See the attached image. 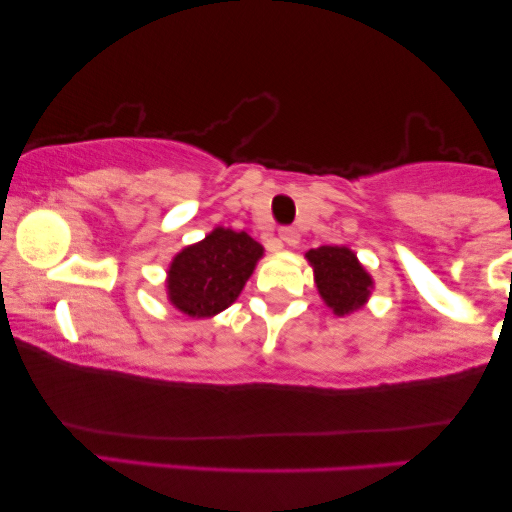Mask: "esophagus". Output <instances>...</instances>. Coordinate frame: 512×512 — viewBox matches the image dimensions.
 <instances>
[{
	"instance_id": "esophagus-1",
	"label": "esophagus",
	"mask_w": 512,
	"mask_h": 512,
	"mask_svg": "<svg viewBox=\"0 0 512 512\" xmlns=\"http://www.w3.org/2000/svg\"><path fill=\"white\" fill-rule=\"evenodd\" d=\"M279 242L286 244V247H296L300 242V233L296 228H282L279 230Z\"/></svg>"
}]
</instances>
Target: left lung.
<instances>
[{"label": "left lung", "instance_id": "8db88e82", "mask_svg": "<svg viewBox=\"0 0 512 512\" xmlns=\"http://www.w3.org/2000/svg\"><path fill=\"white\" fill-rule=\"evenodd\" d=\"M324 305L335 317H347L366 307L375 279L349 247H319L305 254Z\"/></svg>", "mask_w": 512, "mask_h": 512}]
</instances>
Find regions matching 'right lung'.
I'll use <instances>...</instances> for the list:
<instances>
[{
    "instance_id": "obj_1",
    "label": "right lung",
    "mask_w": 512,
    "mask_h": 512,
    "mask_svg": "<svg viewBox=\"0 0 512 512\" xmlns=\"http://www.w3.org/2000/svg\"><path fill=\"white\" fill-rule=\"evenodd\" d=\"M263 254V244L244 230L216 226L174 254L165 277L167 300L191 319L216 317L235 303Z\"/></svg>"
}]
</instances>
